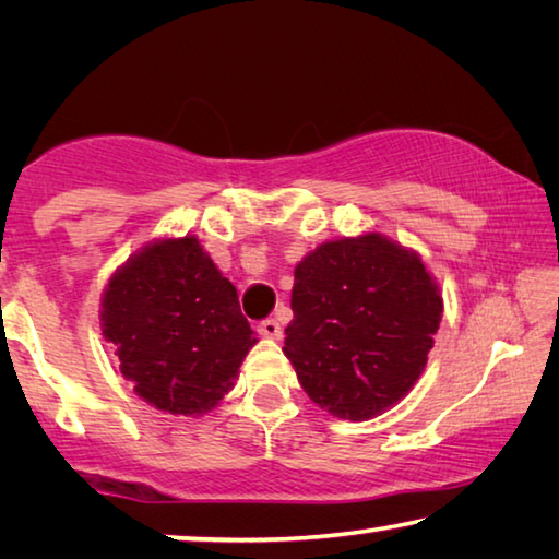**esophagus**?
Returning a JSON list of instances; mask_svg holds the SVG:
<instances>
[{"mask_svg":"<svg viewBox=\"0 0 559 559\" xmlns=\"http://www.w3.org/2000/svg\"><path fill=\"white\" fill-rule=\"evenodd\" d=\"M259 333L263 335V337H273V340H281V335H283V330H281V323L276 318H266V320H261L259 323Z\"/></svg>","mask_w":559,"mask_h":559,"instance_id":"34e87169","label":"esophagus"}]
</instances>
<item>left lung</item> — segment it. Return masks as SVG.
Wrapping results in <instances>:
<instances>
[{"instance_id": "8db88e82", "label": "left lung", "mask_w": 559, "mask_h": 559, "mask_svg": "<svg viewBox=\"0 0 559 559\" xmlns=\"http://www.w3.org/2000/svg\"><path fill=\"white\" fill-rule=\"evenodd\" d=\"M283 353L316 404L372 419L412 390L441 323L439 286L380 234L318 246L296 266Z\"/></svg>"}]
</instances>
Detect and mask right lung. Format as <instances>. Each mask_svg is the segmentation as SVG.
I'll return each mask as SVG.
<instances>
[{"mask_svg": "<svg viewBox=\"0 0 559 559\" xmlns=\"http://www.w3.org/2000/svg\"><path fill=\"white\" fill-rule=\"evenodd\" d=\"M103 335L145 402L185 416L229 392L257 343L236 288L197 236L147 246L110 278Z\"/></svg>", "mask_w": 559, "mask_h": 559, "instance_id": "obj_1", "label": "right lung"}]
</instances>
